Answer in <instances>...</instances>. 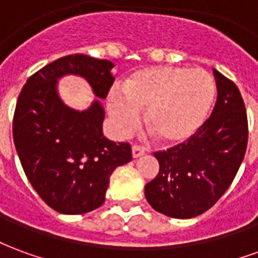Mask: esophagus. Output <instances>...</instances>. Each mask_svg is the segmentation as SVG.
Masks as SVG:
<instances>
[{"instance_id": "obj_1", "label": "esophagus", "mask_w": 258, "mask_h": 258, "mask_svg": "<svg viewBox=\"0 0 258 258\" xmlns=\"http://www.w3.org/2000/svg\"><path fill=\"white\" fill-rule=\"evenodd\" d=\"M142 155H145V149L140 145H134L133 146V157L137 159V157H141Z\"/></svg>"}]
</instances>
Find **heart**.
<instances>
[{"mask_svg":"<svg viewBox=\"0 0 258 258\" xmlns=\"http://www.w3.org/2000/svg\"><path fill=\"white\" fill-rule=\"evenodd\" d=\"M216 98V81L202 69L152 66L124 81L123 94L112 91L107 110L114 130L127 134L145 110L144 121L164 145H178L203 125Z\"/></svg>","mask_w":258,"mask_h":258,"instance_id":"b5f03b06","label":"heart"}]
</instances>
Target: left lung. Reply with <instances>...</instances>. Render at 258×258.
I'll return each mask as SVG.
<instances>
[{
  "label": "left lung",
  "instance_id": "1",
  "mask_svg": "<svg viewBox=\"0 0 258 258\" xmlns=\"http://www.w3.org/2000/svg\"><path fill=\"white\" fill-rule=\"evenodd\" d=\"M217 101L198 133L167 151L155 152L159 174L145 185L148 203L173 218L207 211L232 184L247 148V114L233 81L213 70Z\"/></svg>",
  "mask_w": 258,
  "mask_h": 258
}]
</instances>
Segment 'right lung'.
I'll return each mask as SVG.
<instances>
[{"mask_svg": "<svg viewBox=\"0 0 258 258\" xmlns=\"http://www.w3.org/2000/svg\"><path fill=\"white\" fill-rule=\"evenodd\" d=\"M113 66L83 53L59 58L29 77L16 102L14 142L22 167L40 198L62 214H84L103 205L112 173L133 159L130 144L103 137L101 102L80 112L66 106L56 90L60 77L76 74L105 99L114 81Z\"/></svg>", "mask_w": 258, "mask_h": 258, "instance_id": "right-lung-1", "label": "right lung"}]
</instances>
